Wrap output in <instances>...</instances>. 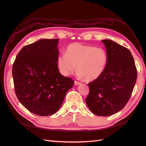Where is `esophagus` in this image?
Instances as JSON below:
<instances>
[{"label": "esophagus", "mask_w": 146, "mask_h": 146, "mask_svg": "<svg viewBox=\"0 0 146 146\" xmlns=\"http://www.w3.org/2000/svg\"><path fill=\"white\" fill-rule=\"evenodd\" d=\"M74 84L76 85H80V84H81V82H77V81H75L74 82Z\"/></svg>", "instance_id": "34e87169"}]
</instances>
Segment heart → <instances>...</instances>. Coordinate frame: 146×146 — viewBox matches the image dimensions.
<instances>
[{"instance_id":"b5f03b06","label":"heart","mask_w":146,"mask_h":146,"mask_svg":"<svg viewBox=\"0 0 146 146\" xmlns=\"http://www.w3.org/2000/svg\"><path fill=\"white\" fill-rule=\"evenodd\" d=\"M107 52L102 47L72 43L66 48V53L58 55L56 63L60 72L69 76L76 68L80 77L91 81L103 74L107 64Z\"/></svg>"}]
</instances>
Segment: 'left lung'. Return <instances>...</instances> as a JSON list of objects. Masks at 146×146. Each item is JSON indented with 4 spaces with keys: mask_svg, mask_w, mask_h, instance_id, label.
<instances>
[{
    "mask_svg": "<svg viewBox=\"0 0 146 146\" xmlns=\"http://www.w3.org/2000/svg\"><path fill=\"white\" fill-rule=\"evenodd\" d=\"M108 55L103 74L88 83L86 104L91 112L109 116L119 112L129 100L137 78L135 61L130 51L110 39L102 40Z\"/></svg>",
    "mask_w": 146,
    "mask_h": 146,
    "instance_id": "left-lung-1",
    "label": "left lung"
}]
</instances>
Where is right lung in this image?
I'll return each mask as SVG.
<instances>
[{
  "mask_svg": "<svg viewBox=\"0 0 146 146\" xmlns=\"http://www.w3.org/2000/svg\"><path fill=\"white\" fill-rule=\"evenodd\" d=\"M59 39H42L24 46L13 65L17 99L29 111L47 116L60 109L74 82L60 73L56 60Z\"/></svg>",
  "mask_w": 146,
  "mask_h": 146,
  "instance_id": "right-lung-1",
  "label": "right lung"
}]
</instances>
